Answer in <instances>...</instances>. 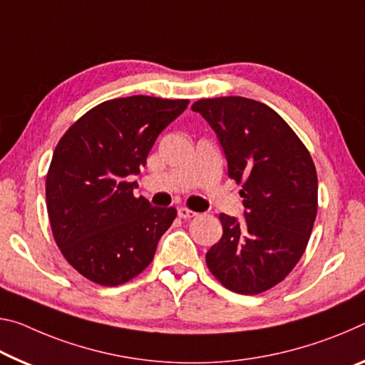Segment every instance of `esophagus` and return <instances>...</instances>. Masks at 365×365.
<instances>
[{
  "label": "esophagus",
  "instance_id": "esophagus-1",
  "mask_svg": "<svg viewBox=\"0 0 365 365\" xmlns=\"http://www.w3.org/2000/svg\"><path fill=\"white\" fill-rule=\"evenodd\" d=\"M177 212H178V217H182V219H192L196 216V212L190 211L188 207H178Z\"/></svg>",
  "mask_w": 365,
  "mask_h": 365
}]
</instances>
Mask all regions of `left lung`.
Returning <instances> with one entry per match:
<instances>
[{"mask_svg": "<svg viewBox=\"0 0 365 365\" xmlns=\"http://www.w3.org/2000/svg\"><path fill=\"white\" fill-rule=\"evenodd\" d=\"M216 133L227 173L244 183V219L219 214L222 237L206 253L211 273L230 291H268L304 255L317 217L318 180L304 143L273 108L245 97L192 106Z\"/></svg>", "mask_w": 365, "mask_h": 365, "instance_id": "left-lung-1", "label": "left lung"}]
</instances>
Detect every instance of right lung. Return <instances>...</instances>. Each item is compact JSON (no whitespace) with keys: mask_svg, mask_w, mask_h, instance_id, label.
Instances as JSON below:
<instances>
[{"mask_svg":"<svg viewBox=\"0 0 365 365\" xmlns=\"http://www.w3.org/2000/svg\"><path fill=\"white\" fill-rule=\"evenodd\" d=\"M188 106L131 96L91 108L56 144L47 173V211L66 262L101 286H118L153 262L177 216L133 190L160 131Z\"/></svg>","mask_w":365,"mask_h":365,"instance_id":"1","label":"right lung"}]
</instances>
